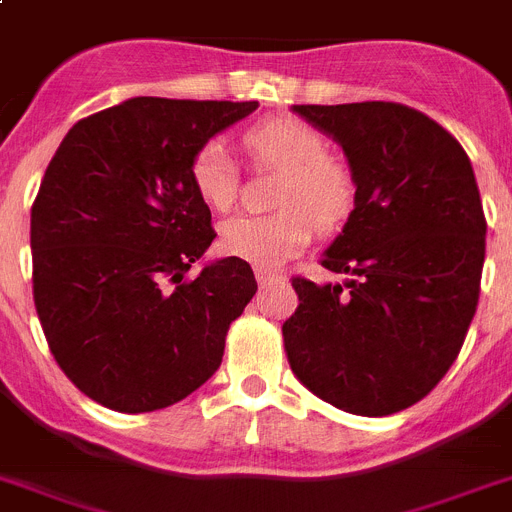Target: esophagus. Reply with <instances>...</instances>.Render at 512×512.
Listing matches in <instances>:
<instances>
[{
    "mask_svg": "<svg viewBox=\"0 0 512 512\" xmlns=\"http://www.w3.org/2000/svg\"><path fill=\"white\" fill-rule=\"evenodd\" d=\"M255 278H257V283H260V286H270V283H275V281H281V275L278 273H273V270H255Z\"/></svg>",
    "mask_w": 512,
    "mask_h": 512,
    "instance_id": "34e87169",
    "label": "esophagus"
}]
</instances>
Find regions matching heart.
Returning <instances> with one entry per match:
<instances>
[{
  "label": "heart",
  "instance_id": "1",
  "mask_svg": "<svg viewBox=\"0 0 512 512\" xmlns=\"http://www.w3.org/2000/svg\"><path fill=\"white\" fill-rule=\"evenodd\" d=\"M242 149L260 167L278 170L268 216H234L219 229V250L255 268H281L299 255L319 231L348 221L355 208L350 167L327 154L322 133L291 118L260 123L242 136ZM193 185L213 211H229L237 201V175L219 141L203 146L193 159Z\"/></svg>",
  "mask_w": 512,
  "mask_h": 512
}]
</instances>
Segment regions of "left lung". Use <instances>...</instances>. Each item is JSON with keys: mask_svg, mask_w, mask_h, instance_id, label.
<instances>
[{"mask_svg": "<svg viewBox=\"0 0 512 512\" xmlns=\"http://www.w3.org/2000/svg\"><path fill=\"white\" fill-rule=\"evenodd\" d=\"M293 113L342 146L355 208L322 257L345 281L293 278L288 363L337 410L394 415L446 376L477 311L487 221L474 170L446 128L399 102Z\"/></svg>", "mask_w": 512, "mask_h": 512, "instance_id": "8db88e82", "label": "left lung"}]
</instances>
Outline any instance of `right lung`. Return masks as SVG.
I'll use <instances>...</instances> for the list:
<instances>
[{
  "mask_svg": "<svg viewBox=\"0 0 512 512\" xmlns=\"http://www.w3.org/2000/svg\"><path fill=\"white\" fill-rule=\"evenodd\" d=\"M257 102L133 97L69 128L30 211L33 299L48 348L82 394L154 412L211 379L257 281L211 247L193 159Z\"/></svg>",
  "mask_w": 512,
  "mask_h": 512,
  "instance_id": "right-lung-1",
  "label": "right lung"
}]
</instances>
